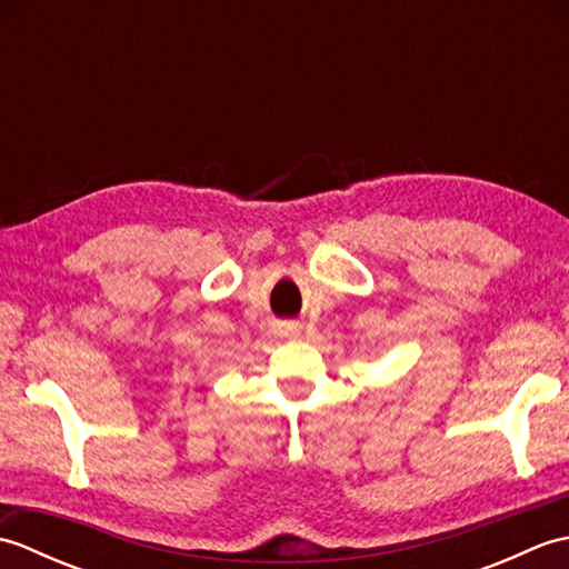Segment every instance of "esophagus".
<instances>
[{"instance_id": "1", "label": "esophagus", "mask_w": 569, "mask_h": 569, "mask_svg": "<svg viewBox=\"0 0 569 569\" xmlns=\"http://www.w3.org/2000/svg\"><path fill=\"white\" fill-rule=\"evenodd\" d=\"M278 332L286 335V337H296L300 332V325L298 322H281V325H278Z\"/></svg>"}]
</instances>
